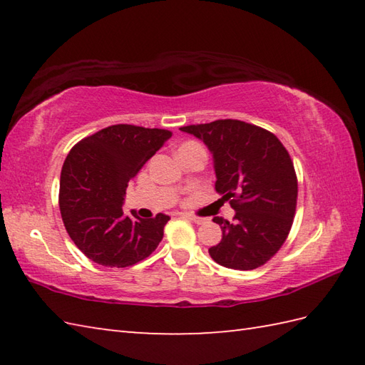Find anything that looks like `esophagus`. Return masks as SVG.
Returning a JSON list of instances; mask_svg holds the SVG:
<instances>
[{"instance_id": "1", "label": "esophagus", "mask_w": 365, "mask_h": 365, "mask_svg": "<svg viewBox=\"0 0 365 365\" xmlns=\"http://www.w3.org/2000/svg\"><path fill=\"white\" fill-rule=\"evenodd\" d=\"M183 218L191 221V222H196V224H202L204 222L202 218H197V216H192V215H183Z\"/></svg>"}]
</instances>
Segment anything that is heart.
<instances>
[{"label": "heart", "mask_w": 365, "mask_h": 365, "mask_svg": "<svg viewBox=\"0 0 365 365\" xmlns=\"http://www.w3.org/2000/svg\"><path fill=\"white\" fill-rule=\"evenodd\" d=\"M187 147H202V145L197 144V143H195V141H188V143L182 144V145H180V149H187Z\"/></svg>", "instance_id": "b5f03b06"}]
</instances>
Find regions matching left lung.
Wrapping results in <instances>:
<instances>
[{"instance_id":"1","label":"left lung","mask_w":365,"mask_h":365,"mask_svg":"<svg viewBox=\"0 0 365 365\" xmlns=\"http://www.w3.org/2000/svg\"><path fill=\"white\" fill-rule=\"evenodd\" d=\"M213 153L215 188L235 210L234 222L215 216L222 240L212 259L232 269H255L274 257L290 234L298 178L290 153L271 131L237 119L180 127Z\"/></svg>"}]
</instances>
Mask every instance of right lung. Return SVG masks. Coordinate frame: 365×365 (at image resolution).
<instances>
[{"label": "right lung", "mask_w": 365, "mask_h": 365, "mask_svg": "<svg viewBox=\"0 0 365 365\" xmlns=\"http://www.w3.org/2000/svg\"><path fill=\"white\" fill-rule=\"evenodd\" d=\"M173 131L118 123L76 143L61 170L59 208L76 247L102 267L125 268L157 250L170 220L123 215L128 182Z\"/></svg>", "instance_id": "add662e5"}]
</instances>
